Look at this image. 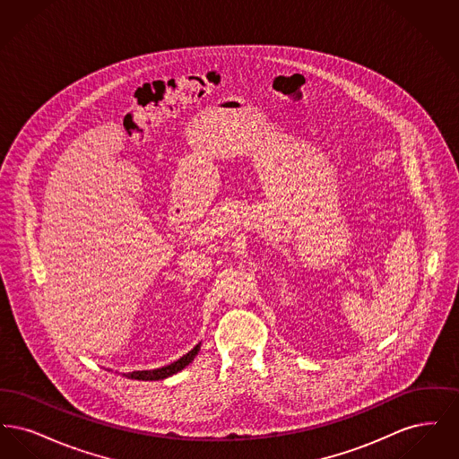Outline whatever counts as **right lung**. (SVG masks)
Returning <instances> with one entry per match:
<instances>
[{
  "label": "right lung",
  "instance_id": "add662e5",
  "mask_svg": "<svg viewBox=\"0 0 459 459\" xmlns=\"http://www.w3.org/2000/svg\"><path fill=\"white\" fill-rule=\"evenodd\" d=\"M199 351V344L193 351H189L187 354H184L182 358H178L174 363L167 365V367H161V368H156V370H143V371H132L127 373L129 378H135V380H161V378H167L170 375H174L177 371L186 368L197 354Z\"/></svg>",
  "mask_w": 459,
  "mask_h": 459
}]
</instances>
